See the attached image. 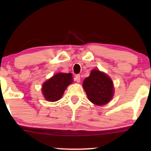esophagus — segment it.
Instances as JSON below:
<instances>
[{
	"mask_svg": "<svg viewBox=\"0 0 151 151\" xmlns=\"http://www.w3.org/2000/svg\"><path fill=\"white\" fill-rule=\"evenodd\" d=\"M74 80L77 81V82H79V81H80V75H79V74L75 75V77H74Z\"/></svg>",
	"mask_w": 151,
	"mask_h": 151,
	"instance_id": "esophagus-1",
	"label": "esophagus"
}]
</instances>
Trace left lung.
Returning <instances> with one entry per match:
<instances>
[{
    "mask_svg": "<svg viewBox=\"0 0 151 151\" xmlns=\"http://www.w3.org/2000/svg\"><path fill=\"white\" fill-rule=\"evenodd\" d=\"M83 88L91 103L98 106L106 104L113 98L114 84L107 74L93 70L83 82Z\"/></svg>",
    "mask_w": 151,
    "mask_h": 151,
    "instance_id": "1",
    "label": "left lung"
}]
</instances>
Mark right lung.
Listing matches in <instances>:
<instances>
[{"instance_id": "obj_1", "label": "right lung", "mask_w": 151, "mask_h": 151, "mask_svg": "<svg viewBox=\"0 0 151 151\" xmlns=\"http://www.w3.org/2000/svg\"><path fill=\"white\" fill-rule=\"evenodd\" d=\"M72 81V74L71 73L55 74L42 84V91L44 97L48 101H58Z\"/></svg>"}]
</instances>
